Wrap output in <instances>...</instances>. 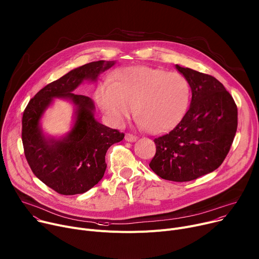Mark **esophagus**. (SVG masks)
<instances>
[{
  "instance_id": "obj_1",
  "label": "esophagus",
  "mask_w": 259,
  "mask_h": 259,
  "mask_svg": "<svg viewBox=\"0 0 259 259\" xmlns=\"http://www.w3.org/2000/svg\"><path fill=\"white\" fill-rule=\"evenodd\" d=\"M137 139H139V137L135 136V135H133V134H130V133H127V134L125 135V140H126L127 142H130V143L136 142V141H137Z\"/></svg>"
}]
</instances>
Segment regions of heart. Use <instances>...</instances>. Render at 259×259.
Here are the masks:
<instances>
[{"instance_id": "obj_1", "label": "heart", "mask_w": 259, "mask_h": 259, "mask_svg": "<svg viewBox=\"0 0 259 259\" xmlns=\"http://www.w3.org/2000/svg\"><path fill=\"white\" fill-rule=\"evenodd\" d=\"M189 93L188 81L179 73L135 66L124 68L112 82L102 83L96 98L113 126H122L133 107L142 127L160 133L175 126L183 116Z\"/></svg>"}]
</instances>
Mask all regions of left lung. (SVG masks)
<instances>
[{"label": "left lung", "mask_w": 259, "mask_h": 259, "mask_svg": "<svg viewBox=\"0 0 259 259\" xmlns=\"http://www.w3.org/2000/svg\"><path fill=\"white\" fill-rule=\"evenodd\" d=\"M188 81L192 101L176 127L154 140L150 167L160 178L185 182L217 169L226 158L237 129V107L224 85L210 75L176 64Z\"/></svg>", "instance_id": "8db88e82"}]
</instances>
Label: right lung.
<instances>
[{"label": "right lung", "instance_id": "1", "mask_svg": "<svg viewBox=\"0 0 259 259\" xmlns=\"http://www.w3.org/2000/svg\"><path fill=\"white\" fill-rule=\"evenodd\" d=\"M114 63L100 60L74 68L45 86L24 111L22 140L26 159L34 175L58 194L90 191L104 176L107 150L124 139V133L95 118L96 107L90 97L73 93L84 81L96 82ZM54 98L70 100L75 107L72 129L59 139L46 136L40 124Z\"/></svg>", "mask_w": 259, "mask_h": 259}]
</instances>
